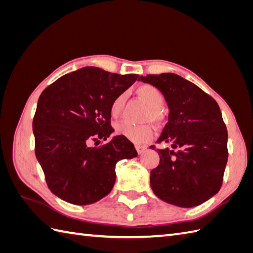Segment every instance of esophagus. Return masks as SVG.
Returning a JSON list of instances; mask_svg holds the SVG:
<instances>
[{"instance_id": "esophagus-1", "label": "esophagus", "mask_w": 253, "mask_h": 253, "mask_svg": "<svg viewBox=\"0 0 253 253\" xmlns=\"http://www.w3.org/2000/svg\"><path fill=\"white\" fill-rule=\"evenodd\" d=\"M136 150H137V152L139 154H141V153H143L144 151H146L147 147H144V146H136Z\"/></svg>"}]
</instances>
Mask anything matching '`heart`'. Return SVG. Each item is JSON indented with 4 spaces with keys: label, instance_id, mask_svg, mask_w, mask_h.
<instances>
[{
    "label": "heart",
    "instance_id": "obj_1",
    "mask_svg": "<svg viewBox=\"0 0 253 253\" xmlns=\"http://www.w3.org/2000/svg\"><path fill=\"white\" fill-rule=\"evenodd\" d=\"M137 94L142 101H144L149 106V111L147 113V118L152 122L160 124L164 120V114L161 107L164 104V94L162 91L155 85L144 84L139 85L137 88ZM125 95L120 94L116 96L111 105V114L113 116H117L120 114ZM117 132L124 136L128 140L135 143H144L149 141L153 137V129L150 125H131L129 123H121L117 125Z\"/></svg>",
    "mask_w": 253,
    "mask_h": 253
}]
</instances>
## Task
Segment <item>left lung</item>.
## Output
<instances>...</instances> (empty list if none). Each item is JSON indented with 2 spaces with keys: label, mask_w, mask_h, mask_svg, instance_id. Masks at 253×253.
<instances>
[{
  "label": "left lung",
  "mask_w": 253,
  "mask_h": 253,
  "mask_svg": "<svg viewBox=\"0 0 253 253\" xmlns=\"http://www.w3.org/2000/svg\"><path fill=\"white\" fill-rule=\"evenodd\" d=\"M138 80L162 91L169 110L157 141L169 147L158 150L160 164L150 175L152 190L177 207L200 206L221 189L228 159V133L219 106L176 74L147 75Z\"/></svg>",
  "instance_id": "obj_1"
}]
</instances>
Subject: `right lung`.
I'll list each match as a JSON object with an SVG mask.
<instances>
[{
	"instance_id": "obj_1",
	"label": "right lung",
	"mask_w": 253,
	"mask_h": 253,
	"mask_svg": "<svg viewBox=\"0 0 253 253\" xmlns=\"http://www.w3.org/2000/svg\"><path fill=\"white\" fill-rule=\"evenodd\" d=\"M138 77L88 66L64 75L41 93L32 122L35 152L47 187L62 200L77 206L101 200L114 187L118 161L138 155L122 135L89 146L114 131L111 105Z\"/></svg>"
}]
</instances>
